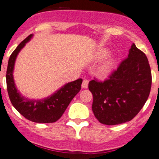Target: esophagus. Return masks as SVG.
Returning a JSON list of instances; mask_svg holds the SVG:
<instances>
[{"mask_svg":"<svg viewBox=\"0 0 159 159\" xmlns=\"http://www.w3.org/2000/svg\"><path fill=\"white\" fill-rule=\"evenodd\" d=\"M88 85H89V80L85 79L83 80V82H82V85H81V87L83 89H87L88 88Z\"/></svg>","mask_w":159,"mask_h":159,"instance_id":"esophagus-1","label":"esophagus"}]
</instances>
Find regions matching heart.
<instances>
[{
  "mask_svg": "<svg viewBox=\"0 0 159 159\" xmlns=\"http://www.w3.org/2000/svg\"><path fill=\"white\" fill-rule=\"evenodd\" d=\"M108 54V51L106 49H102L97 52V55H96V58L97 60H101L104 58V57H106ZM114 65H115V58H109L108 60H106L102 65L100 66L99 68V73L101 75L106 76L108 75L111 72L112 69H113Z\"/></svg>",
  "mask_w": 159,
  "mask_h": 159,
  "instance_id": "b5f03b06",
  "label": "heart"
}]
</instances>
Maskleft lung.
<instances>
[{
    "instance_id": "left-lung-1",
    "label": "left lung",
    "mask_w": 159,
    "mask_h": 159,
    "mask_svg": "<svg viewBox=\"0 0 159 159\" xmlns=\"http://www.w3.org/2000/svg\"><path fill=\"white\" fill-rule=\"evenodd\" d=\"M151 71L146 55L132 43L128 57L104 81L92 80V109L100 123L116 125L131 120L145 104L151 92Z\"/></svg>"
}]
</instances>
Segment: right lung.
I'll return each instance as SVG.
<instances>
[{
	"label": "right lung",
	"mask_w": 159,
	"mask_h": 159,
	"mask_svg": "<svg viewBox=\"0 0 159 159\" xmlns=\"http://www.w3.org/2000/svg\"><path fill=\"white\" fill-rule=\"evenodd\" d=\"M33 36L28 35L18 45L8 59L6 72L7 89L11 103L20 113L35 123H54L61 118L70 101L81 90L82 79L66 83L49 97L40 100L28 99L18 91L14 82L13 70L20 51Z\"/></svg>",
	"instance_id": "add662e5"
}]
</instances>
